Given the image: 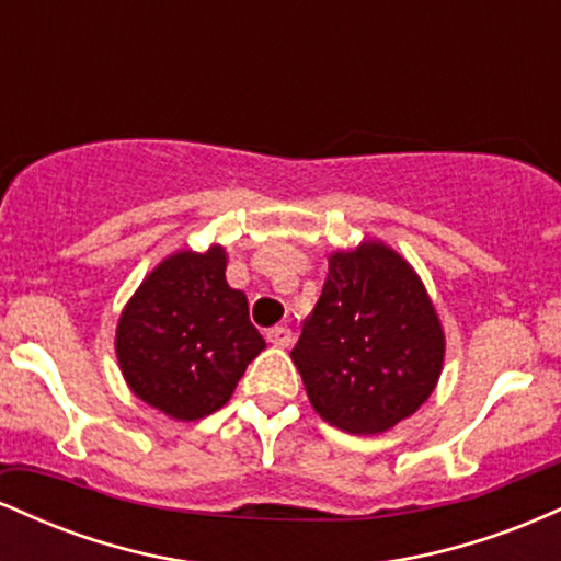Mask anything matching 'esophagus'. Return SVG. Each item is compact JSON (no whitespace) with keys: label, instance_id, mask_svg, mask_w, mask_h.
Masks as SVG:
<instances>
[{"label":"esophagus","instance_id":"1","mask_svg":"<svg viewBox=\"0 0 561 561\" xmlns=\"http://www.w3.org/2000/svg\"><path fill=\"white\" fill-rule=\"evenodd\" d=\"M266 340L276 347H287L293 343V330H289V327H272V330L266 332Z\"/></svg>","mask_w":561,"mask_h":561}]
</instances>
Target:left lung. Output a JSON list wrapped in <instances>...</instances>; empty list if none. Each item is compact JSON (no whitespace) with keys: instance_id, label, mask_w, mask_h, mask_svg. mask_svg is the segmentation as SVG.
I'll list each match as a JSON object with an SVG mask.
<instances>
[{"instance_id":"8db88e82","label":"left lung","mask_w":561,"mask_h":561,"mask_svg":"<svg viewBox=\"0 0 561 561\" xmlns=\"http://www.w3.org/2000/svg\"><path fill=\"white\" fill-rule=\"evenodd\" d=\"M440 321L414 268L382 242L330 259L293 362L324 422L377 435L414 414L440 377Z\"/></svg>"}]
</instances>
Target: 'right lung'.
<instances>
[{
	"instance_id": "add662e5",
	"label": "right lung",
	"mask_w": 561,
	"mask_h": 561,
	"mask_svg": "<svg viewBox=\"0 0 561 561\" xmlns=\"http://www.w3.org/2000/svg\"><path fill=\"white\" fill-rule=\"evenodd\" d=\"M227 255H171L141 282L115 334L121 371L141 401L182 422L229 401L248 364L266 347L248 298L227 285Z\"/></svg>"
}]
</instances>
